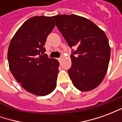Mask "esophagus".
Returning <instances> with one entry per match:
<instances>
[{"mask_svg":"<svg viewBox=\"0 0 122 122\" xmlns=\"http://www.w3.org/2000/svg\"><path fill=\"white\" fill-rule=\"evenodd\" d=\"M63 59V57H60V58H59V60H61V59Z\"/></svg>","mask_w":122,"mask_h":122,"instance_id":"obj_1","label":"esophagus"}]
</instances>
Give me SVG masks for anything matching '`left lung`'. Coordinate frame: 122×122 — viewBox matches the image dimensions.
Returning a JSON list of instances; mask_svg holds the SVG:
<instances>
[{"label": "left lung", "instance_id": "left-lung-1", "mask_svg": "<svg viewBox=\"0 0 122 122\" xmlns=\"http://www.w3.org/2000/svg\"><path fill=\"white\" fill-rule=\"evenodd\" d=\"M72 50L68 73L74 87L88 92L102 82L107 72L110 48L105 32L87 18L77 15L52 17Z\"/></svg>", "mask_w": 122, "mask_h": 122}]
</instances>
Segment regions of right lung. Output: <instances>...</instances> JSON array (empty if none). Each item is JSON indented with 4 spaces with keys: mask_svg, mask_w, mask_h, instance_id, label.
I'll return each mask as SVG.
<instances>
[{
    "mask_svg": "<svg viewBox=\"0 0 122 122\" xmlns=\"http://www.w3.org/2000/svg\"><path fill=\"white\" fill-rule=\"evenodd\" d=\"M54 27L51 17H31L17 30L8 47V61L15 79L38 96L50 94L57 85L59 63L44 54L46 41Z\"/></svg>",
    "mask_w": 122,
    "mask_h": 122,
    "instance_id": "right-lung-1",
    "label": "right lung"
}]
</instances>
